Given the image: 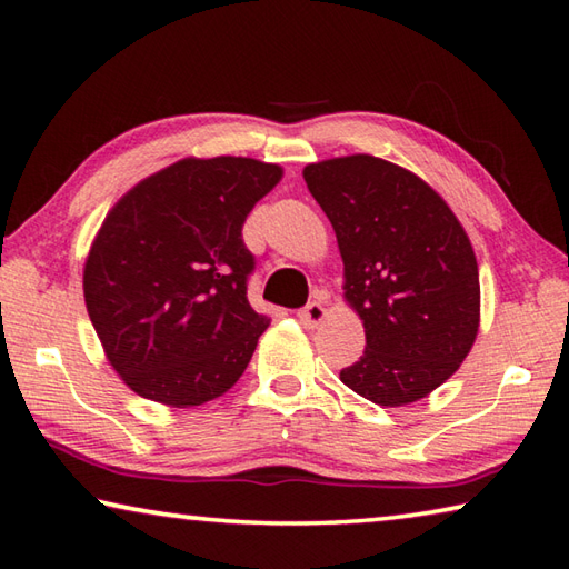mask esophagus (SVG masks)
Segmentation results:
<instances>
[{
    "label": "esophagus",
    "instance_id": "esophagus-1",
    "mask_svg": "<svg viewBox=\"0 0 569 569\" xmlns=\"http://www.w3.org/2000/svg\"><path fill=\"white\" fill-rule=\"evenodd\" d=\"M328 316V308H325L322 300H312L303 310H298V320L303 322V328H318V325Z\"/></svg>",
    "mask_w": 569,
    "mask_h": 569
}]
</instances>
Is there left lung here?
<instances>
[{
	"label": "left lung",
	"mask_w": 569,
	"mask_h": 569,
	"mask_svg": "<svg viewBox=\"0 0 569 569\" xmlns=\"http://www.w3.org/2000/svg\"><path fill=\"white\" fill-rule=\"evenodd\" d=\"M335 229L345 300L367 347L340 379L367 401L426 398L462 365L479 332V269L455 212L426 180L369 153L303 168Z\"/></svg>",
	"instance_id": "left-lung-1"
}]
</instances>
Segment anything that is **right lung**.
<instances>
[{
	"label": "right lung",
	"instance_id": "1",
	"mask_svg": "<svg viewBox=\"0 0 569 569\" xmlns=\"http://www.w3.org/2000/svg\"><path fill=\"white\" fill-rule=\"evenodd\" d=\"M283 168L244 156L183 159L107 212L82 271L112 369L149 401L192 408L232 389L269 318L249 306L241 227Z\"/></svg>",
	"mask_w": 569,
	"mask_h": 569
}]
</instances>
